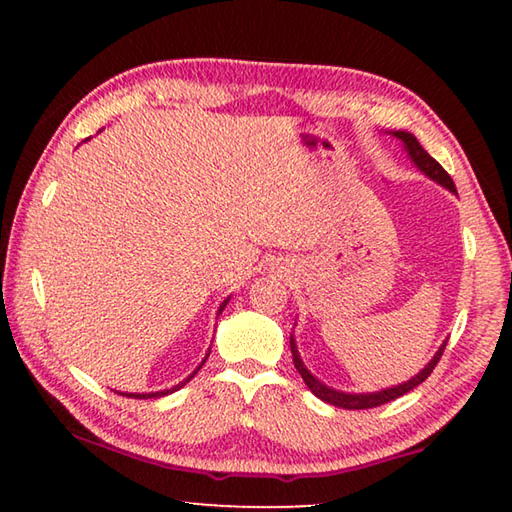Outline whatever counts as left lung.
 Listing matches in <instances>:
<instances>
[{"label": "left lung", "mask_w": 512, "mask_h": 512, "mask_svg": "<svg viewBox=\"0 0 512 512\" xmlns=\"http://www.w3.org/2000/svg\"><path fill=\"white\" fill-rule=\"evenodd\" d=\"M391 135L397 137V140L402 142L406 155H409L411 162L424 173V176L431 178L433 183L443 185V187L449 189V192H452V194H456L454 180L449 178V173H447L443 167H440V164H438L436 160H433L427 151L422 149L420 142L415 140L413 133L391 131ZM445 345H447V341H445L443 345H440L438 352L433 354L431 361L418 372V375L411 377V379H406V381H402V384L391 386V388H381V391H375V393H345V391H336V388L323 384V381H320L318 377L311 375L305 363H302V359H300L296 336L291 334V354H293V363H296V370L300 372V377H302V381H305V384H307L309 391L314 393V395L318 397V400H323V402L332 404V406H339V409H348V411L375 409V406H381V404H386V402H393V400H397V397H402V395H406L409 391H413V388L420 386L422 381L431 375L433 368H436V363L440 361V357H443Z\"/></svg>", "instance_id": "obj_1"}]
</instances>
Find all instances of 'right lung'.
Segmentation results:
<instances>
[{
	"label": "right lung",
	"mask_w": 512,
	"mask_h": 512,
	"mask_svg": "<svg viewBox=\"0 0 512 512\" xmlns=\"http://www.w3.org/2000/svg\"><path fill=\"white\" fill-rule=\"evenodd\" d=\"M228 302H230V296H228V298H225V300L221 302V307H219V311H216V316H219V314H221V311L225 309V305H228ZM207 357H210V350H207V354H205V359H203L201 363H198V368H196V370L192 372V375H189L187 379H183V381H180V384H176V386H171V388H164V391H155V393H121V391H115V393H119V395H124V397H135V400H155V397H164V395H171V393H176V391H180V388H183V386L187 384V381H189V379H194V375H196V372L203 368V363L207 361Z\"/></svg>",
	"instance_id": "right-lung-1"
}]
</instances>
